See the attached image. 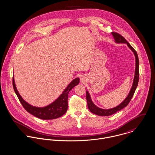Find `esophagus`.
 <instances>
[{"instance_id": "34e87169", "label": "esophagus", "mask_w": 155, "mask_h": 155, "mask_svg": "<svg viewBox=\"0 0 155 155\" xmlns=\"http://www.w3.org/2000/svg\"><path fill=\"white\" fill-rule=\"evenodd\" d=\"M81 82H84V81H85V80H84V77L83 76L81 77Z\"/></svg>"}]
</instances>
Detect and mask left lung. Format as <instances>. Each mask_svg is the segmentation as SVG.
I'll return each mask as SVG.
<instances>
[{"label": "left lung", "mask_w": 155, "mask_h": 155, "mask_svg": "<svg viewBox=\"0 0 155 155\" xmlns=\"http://www.w3.org/2000/svg\"><path fill=\"white\" fill-rule=\"evenodd\" d=\"M113 38L115 40V42L117 44H127L128 47L132 51V52L134 53V55L135 57V61H136V67H135V71H134V79L133 82V84L131 86V88L127 95V97L125 99L118 105H117L115 107H114L113 108L110 109H102L101 108H99L97 105L94 104V103L92 102V100L90 96V94L87 91H86V100L87 103V107L89 110V111L91 113L98 115L99 116H108L111 115L114 113H117L118 111H120L124 107H126L132 97H133V95L134 94V92L137 88V86L138 85L139 82V58L137 54V52L135 51V50L132 47V46L127 42V40L120 34L117 33V32H112Z\"/></svg>", "instance_id": "1"}]
</instances>
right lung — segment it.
<instances>
[{"label":"right lung","mask_w":155,"mask_h":155,"mask_svg":"<svg viewBox=\"0 0 155 155\" xmlns=\"http://www.w3.org/2000/svg\"><path fill=\"white\" fill-rule=\"evenodd\" d=\"M80 79L79 78L74 79L62 94L50 104L44 107H38L33 106L25 101L19 94L15 85L14 76H13V87L20 102L24 108L31 114L42 120H53L61 117L66 113L68 108V95L69 92L76 85L79 84Z\"/></svg>","instance_id":"1"}]
</instances>
